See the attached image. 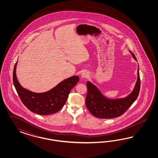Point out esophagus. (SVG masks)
<instances>
[{
  "mask_svg": "<svg viewBox=\"0 0 158 158\" xmlns=\"http://www.w3.org/2000/svg\"><path fill=\"white\" fill-rule=\"evenodd\" d=\"M89 77V73L87 72H83L81 73V77H82V79H86V78H87Z\"/></svg>",
  "mask_w": 158,
  "mask_h": 158,
  "instance_id": "34e87169",
  "label": "esophagus"
}]
</instances>
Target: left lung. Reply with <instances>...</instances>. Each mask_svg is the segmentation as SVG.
<instances>
[{"label":"left lung","instance_id":"obj_1","mask_svg":"<svg viewBox=\"0 0 158 158\" xmlns=\"http://www.w3.org/2000/svg\"><path fill=\"white\" fill-rule=\"evenodd\" d=\"M132 56L137 61L134 54ZM137 81L134 90L129 95L123 98L108 99L103 96L96 86L91 82H87V94L86 96L87 108L92 115L98 118L111 119L123 115L129 108L139 96L140 90V77L139 69L137 71Z\"/></svg>","mask_w":158,"mask_h":158}]
</instances>
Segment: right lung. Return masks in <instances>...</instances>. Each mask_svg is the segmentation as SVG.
Returning a JSON list of instances; mask_svg holds the SVG:
<instances>
[{
  "label": "right lung",
  "instance_id": "right-lung-1",
  "mask_svg": "<svg viewBox=\"0 0 158 158\" xmlns=\"http://www.w3.org/2000/svg\"><path fill=\"white\" fill-rule=\"evenodd\" d=\"M17 64V62L15 64L13 76L16 91L24 105L29 110L38 115H50L60 110L65 104L71 89L79 81L77 76L70 77L49 91L42 93H34L24 89L19 84L15 73Z\"/></svg>",
  "mask_w": 158,
  "mask_h": 158
}]
</instances>
